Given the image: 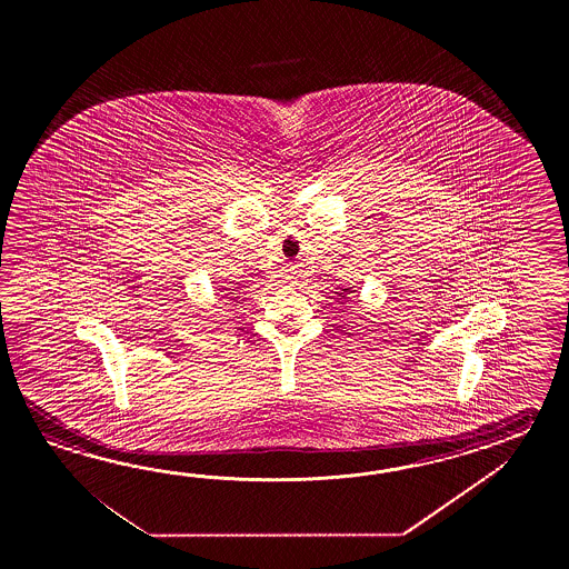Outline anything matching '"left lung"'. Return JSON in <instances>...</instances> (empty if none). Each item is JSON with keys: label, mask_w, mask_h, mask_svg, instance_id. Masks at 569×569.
Segmentation results:
<instances>
[{"label": "left lung", "mask_w": 569, "mask_h": 569, "mask_svg": "<svg viewBox=\"0 0 569 569\" xmlns=\"http://www.w3.org/2000/svg\"><path fill=\"white\" fill-rule=\"evenodd\" d=\"M339 295H341V292H339Z\"/></svg>", "instance_id": "1"}]
</instances>
